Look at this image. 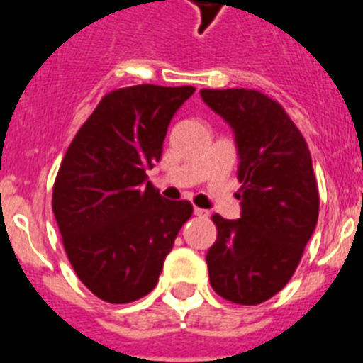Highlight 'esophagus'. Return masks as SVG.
I'll return each mask as SVG.
<instances>
[{"mask_svg":"<svg viewBox=\"0 0 363 363\" xmlns=\"http://www.w3.org/2000/svg\"><path fill=\"white\" fill-rule=\"evenodd\" d=\"M194 213L197 217H208V216H210V212H208V210H203V208H197V206L194 208Z\"/></svg>","mask_w":363,"mask_h":363,"instance_id":"34e87169","label":"esophagus"}]
</instances>
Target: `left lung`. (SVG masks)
Instances as JSON below:
<instances>
[{
	"instance_id": "1",
	"label": "left lung",
	"mask_w": 363,
	"mask_h": 363,
	"mask_svg": "<svg viewBox=\"0 0 363 363\" xmlns=\"http://www.w3.org/2000/svg\"><path fill=\"white\" fill-rule=\"evenodd\" d=\"M201 96L234 129L241 182V219L212 216L210 283L232 303L259 305L289 283L316 228L311 151L285 109L259 91L201 89Z\"/></svg>"
}]
</instances>
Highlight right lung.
<instances>
[{
  "label": "right lung",
  "mask_w": 363,
  "mask_h": 363,
  "mask_svg": "<svg viewBox=\"0 0 363 363\" xmlns=\"http://www.w3.org/2000/svg\"><path fill=\"white\" fill-rule=\"evenodd\" d=\"M195 87L153 84L107 93L60 164L52 212L80 281L107 303L155 289L190 201L162 199L146 172L159 162L179 107Z\"/></svg>",
  "instance_id": "obj_1"
}]
</instances>
